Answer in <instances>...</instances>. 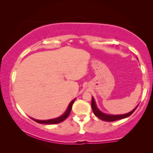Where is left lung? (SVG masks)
<instances>
[{"mask_svg": "<svg viewBox=\"0 0 153 153\" xmlns=\"http://www.w3.org/2000/svg\"><path fill=\"white\" fill-rule=\"evenodd\" d=\"M139 106V105H138ZM138 106L136 107L134 109H133L129 113H127V114H122V115H109V114H105L104 113H102V111L98 109V108L96 106L95 100H94L93 97H92V102H91V106H92V109L93 111L94 114L95 115L97 118H99L100 119H101L102 120L106 121V122H111V121H115V120H120V119H123V118H125L129 117V116H131V114H133V112L136 110V108L138 107Z\"/></svg>", "mask_w": 153, "mask_h": 153, "instance_id": "obj_1", "label": "left lung"}]
</instances>
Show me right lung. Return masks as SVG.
<instances>
[{
    "label": "right lung",
    "mask_w": 153,
    "mask_h": 153,
    "mask_svg": "<svg viewBox=\"0 0 153 153\" xmlns=\"http://www.w3.org/2000/svg\"><path fill=\"white\" fill-rule=\"evenodd\" d=\"M75 101V99L73 100L72 102H70V104H69L68 108H67L65 114L62 115V116L58 117V118H53V119H50V120H36V119L32 118L33 120H35V122L39 123V124H51V125H53V124H58V123H60L62 122V121L65 120V119L68 118L69 115L70 114L71 109H72V104L74 103Z\"/></svg>",
    "instance_id": "obj_1"
}]
</instances>
